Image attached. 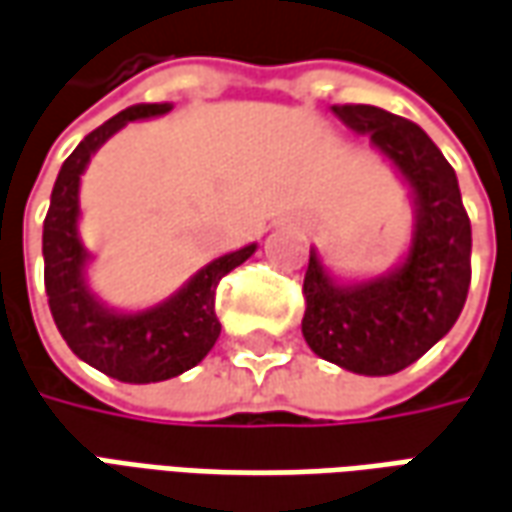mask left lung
<instances>
[{"mask_svg": "<svg viewBox=\"0 0 512 512\" xmlns=\"http://www.w3.org/2000/svg\"><path fill=\"white\" fill-rule=\"evenodd\" d=\"M334 116L390 158L410 186V250L382 276L340 281L309 250L303 340L317 357L362 376H390L443 340L471 284V220L457 175L410 119L376 105H331Z\"/></svg>", "mask_w": 512, "mask_h": 512, "instance_id": "left-lung-1", "label": "left lung"}]
</instances>
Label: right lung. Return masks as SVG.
Here are the masks:
<instances>
[{"mask_svg": "<svg viewBox=\"0 0 512 512\" xmlns=\"http://www.w3.org/2000/svg\"><path fill=\"white\" fill-rule=\"evenodd\" d=\"M172 111V102L133 105L91 130L63 161L52 186L44 220V287L49 312L66 345L91 368L128 384L164 382L195 368L220 337L214 295L222 276L256 253V242L225 253L172 292L167 301L142 312H119L88 287L91 253L80 239V175L91 155L136 119Z\"/></svg>", "mask_w": 512, "mask_h": 512, "instance_id": "obj_1", "label": "right lung"}]
</instances>
